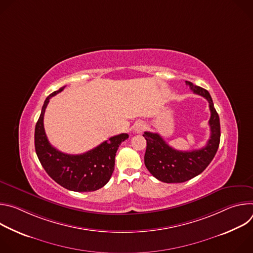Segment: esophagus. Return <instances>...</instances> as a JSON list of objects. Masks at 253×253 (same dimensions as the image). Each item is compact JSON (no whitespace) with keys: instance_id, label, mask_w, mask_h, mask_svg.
<instances>
[{"instance_id":"esophagus-1","label":"esophagus","mask_w":253,"mask_h":253,"mask_svg":"<svg viewBox=\"0 0 253 253\" xmlns=\"http://www.w3.org/2000/svg\"><path fill=\"white\" fill-rule=\"evenodd\" d=\"M146 128V124L144 123L143 121H138L136 124H135V127H134V132L135 133H142L143 130Z\"/></svg>"}]
</instances>
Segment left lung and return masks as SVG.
<instances>
[{
  "mask_svg": "<svg viewBox=\"0 0 253 253\" xmlns=\"http://www.w3.org/2000/svg\"><path fill=\"white\" fill-rule=\"evenodd\" d=\"M193 93L203 96L209 103L210 138L206 145L198 150L179 151L164 141L158 133L144 132L147 141L144 163L149 172L165 183H181L205 170L217 152L220 142V122L212 98L207 90L186 81Z\"/></svg>",
  "mask_w": 253,
  "mask_h": 253,
  "instance_id": "obj_1",
  "label": "left lung"
}]
</instances>
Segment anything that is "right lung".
Returning a JSON list of instances; mask_svg holds the SVG:
<instances>
[{
    "mask_svg": "<svg viewBox=\"0 0 253 253\" xmlns=\"http://www.w3.org/2000/svg\"><path fill=\"white\" fill-rule=\"evenodd\" d=\"M66 86L50 94L42 107L35 127V149L48 175L64 188L76 192H89L102 188L109 181L114 171L115 156L120 144L129 135L122 133L101 143L83 154H65L48 141L44 129V114L49 100Z\"/></svg>",
    "mask_w": 253,
    "mask_h": 253,
    "instance_id": "add662e5",
    "label": "right lung"
}]
</instances>
